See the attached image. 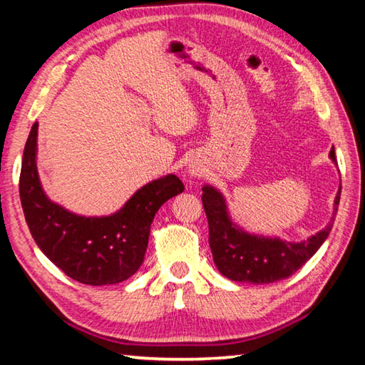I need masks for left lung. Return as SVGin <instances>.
Here are the masks:
<instances>
[{
	"label": "left lung",
	"instance_id": "8db88e82",
	"mask_svg": "<svg viewBox=\"0 0 365 365\" xmlns=\"http://www.w3.org/2000/svg\"><path fill=\"white\" fill-rule=\"evenodd\" d=\"M330 158L336 164L335 148L330 150ZM339 195L341 187L335 197V212L338 211ZM201 200L209 224V246L212 259L220 274L233 282L261 285L288 279L316 255L331 230V224H329L324 230L301 243L264 238L246 233L233 224L228 217L224 196L215 188L202 187Z\"/></svg>",
	"mask_w": 365,
	"mask_h": 365
}]
</instances>
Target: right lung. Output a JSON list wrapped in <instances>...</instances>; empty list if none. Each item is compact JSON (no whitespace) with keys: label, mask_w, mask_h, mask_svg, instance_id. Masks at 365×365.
I'll list each match as a JSON object with an SVG mask.
<instances>
[{"label":"right lung","mask_w":365,"mask_h":365,"mask_svg":"<svg viewBox=\"0 0 365 365\" xmlns=\"http://www.w3.org/2000/svg\"><path fill=\"white\" fill-rule=\"evenodd\" d=\"M36 135L38 122L24 148L19 178L21 205L35 243L66 275L85 285L127 280L143 262L158 209L185 190L180 178L165 175L145 185L109 217H82L43 193L35 163Z\"/></svg>","instance_id":"right-lung-1"}]
</instances>
